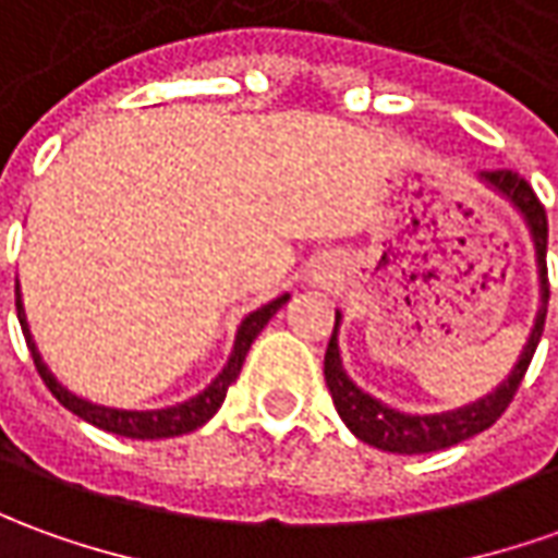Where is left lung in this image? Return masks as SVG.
Here are the masks:
<instances>
[{
	"instance_id": "1",
	"label": "left lung",
	"mask_w": 558,
	"mask_h": 558,
	"mask_svg": "<svg viewBox=\"0 0 558 558\" xmlns=\"http://www.w3.org/2000/svg\"><path fill=\"white\" fill-rule=\"evenodd\" d=\"M483 183H488L495 192H501L504 198L517 207L519 214L525 216L529 229L534 238V253H537V278H541V311L534 317V329L529 336V344L522 351V357L513 366V373L507 375L501 388L492 390L488 397L470 403V407L452 409V412H437V415H409L400 409L385 407L381 400L369 397L366 390H360L348 373L342 369V357H339V314H336V327L329 336L327 357H324V378L327 388L332 393L336 412L342 415V422L348 424V430L363 442H369L381 452L397 454H424L449 449L461 439L476 437L486 427L498 422L504 415V409L513 403L519 385L525 378V369L534 357V348L541 342L544 332V320H547V302H549V283H547V210L537 201L534 189L513 170H483Z\"/></svg>"
}]
</instances>
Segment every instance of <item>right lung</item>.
Wrapping results in <instances>:
<instances>
[{"label": "right lung", "instance_id": "right-lung-1", "mask_svg": "<svg viewBox=\"0 0 558 558\" xmlns=\"http://www.w3.org/2000/svg\"><path fill=\"white\" fill-rule=\"evenodd\" d=\"M287 299H290V295H280V299L268 302V305H263V308H256L253 314H247V317H244V324H241L238 336H234V351H231L226 369L216 375L214 381L201 390L198 397H192V400H185V403H177V407H168V409L131 412V409H109V407H97V403H88V400H82V397L70 393V390L57 381L54 375L48 373V366L41 363L39 351H36V344H33V336H29V329H26L21 293L14 290L17 320H21L26 348H29V354H33V363H36V369H39L45 388L51 390V393L57 397V403L70 409L72 415L85 418V422L94 424V427H100V430H109V434H119V437H131V439L180 437V434L198 430L201 424L210 422V418L216 415V409L222 407V400H226V393H229L231 381H234V378H238V373H241V366H244V357H247L253 339L263 332L265 324H268V320L278 314L280 305H283Z\"/></svg>", "mask_w": 558, "mask_h": 558}]
</instances>
